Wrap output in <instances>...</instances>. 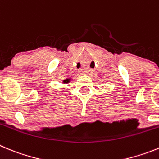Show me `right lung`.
<instances>
[{
  "instance_id": "add662e5",
  "label": "right lung",
  "mask_w": 159,
  "mask_h": 159,
  "mask_svg": "<svg viewBox=\"0 0 159 159\" xmlns=\"http://www.w3.org/2000/svg\"><path fill=\"white\" fill-rule=\"evenodd\" d=\"M69 80H70L69 79H67V80H64L63 82H64V83H68V82H69Z\"/></svg>"
}]
</instances>
